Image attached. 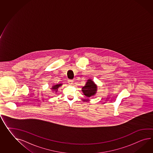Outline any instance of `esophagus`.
Here are the masks:
<instances>
[{"mask_svg": "<svg viewBox=\"0 0 153 153\" xmlns=\"http://www.w3.org/2000/svg\"><path fill=\"white\" fill-rule=\"evenodd\" d=\"M68 84H70V85H72L73 83H74V81H73V80H71V79H68Z\"/></svg>", "mask_w": 153, "mask_h": 153, "instance_id": "esophagus-1", "label": "esophagus"}]
</instances>
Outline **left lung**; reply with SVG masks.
Masks as SVG:
<instances>
[{
    "label": "left lung",
    "instance_id": "1",
    "mask_svg": "<svg viewBox=\"0 0 153 153\" xmlns=\"http://www.w3.org/2000/svg\"><path fill=\"white\" fill-rule=\"evenodd\" d=\"M97 85L92 81V79H88L86 82L85 86L82 88V91L86 97H93L97 91Z\"/></svg>",
    "mask_w": 153,
    "mask_h": 153
}]
</instances>
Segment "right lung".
<instances>
[{"instance_id": "add662e5", "label": "right lung", "mask_w": 153, "mask_h": 153, "mask_svg": "<svg viewBox=\"0 0 153 153\" xmlns=\"http://www.w3.org/2000/svg\"><path fill=\"white\" fill-rule=\"evenodd\" d=\"M62 85V84H61V83L53 85H52L51 88V90H52V92L53 91V92H57V91H58V88L60 87V86H61Z\"/></svg>"}]
</instances>
